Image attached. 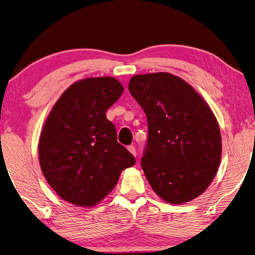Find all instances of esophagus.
<instances>
[{"label":"esophagus","mask_w":255,"mask_h":255,"mask_svg":"<svg viewBox=\"0 0 255 255\" xmlns=\"http://www.w3.org/2000/svg\"><path fill=\"white\" fill-rule=\"evenodd\" d=\"M128 150H129L134 156H136V149H135L134 146H128Z\"/></svg>","instance_id":"esophagus-1"}]
</instances>
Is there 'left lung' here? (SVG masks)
Segmentation results:
<instances>
[{"label": "left lung", "instance_id": "8db88e82", "mask_svg": "<svg viewBox=\"0 0 255 255\" xmlns=\"http://www.w3.org/2000/svg\"><path fill=\"white\" fill-rule=\"evenodd\" d=\"M128 89L147 117L141 167L153 191L173 205L201 195L221 161L220 128L212 109L169 73L134 75Z\"/></svg>", "mask_w": 255, "mask_h": 255}]
</instances>
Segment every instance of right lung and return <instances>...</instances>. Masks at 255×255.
<instances>
[{
    "label": "right lung",
    "mask_w": 255,
    "mask_h": 255,
    "mask_svg": "<svg viewBox=\"0 0 255 255\" xmlns=\"http://www.w3.org/2000/svg\"><path fill=\"white\" fill-rule=\"evenodd\" d=\"M122 93L114 77L80 80L64 90L44 122L38 141L42 173L70 204H99L117 186L122 170L135 163L106 118Z\"/></svg>",
    "instance_id": "obj_1"
}]
</instances>
